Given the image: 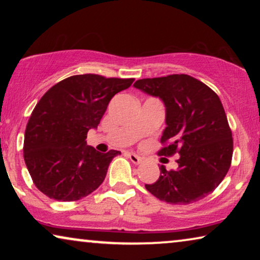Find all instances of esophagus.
Wrapping results in <instances>:
<instances>
[{
	"label": "esophagus",
	"mask_w": 260,
	"mask_h": 260,
	"mask_svg": "<svg viewBox=\"0 0 260 260\" xmlns=\"http://www.w3.org/2000/svg\"><path fill=\"white\" fill-rule=\"evenodd\" d=\"M129 158H130V161L133 162V163H135V165H140V163L142 162V158L140 157V156L138 155H136V154H134V152H129Z\"/></svg>",
	"instance_id": "esophagus-1"
}]
</instances>
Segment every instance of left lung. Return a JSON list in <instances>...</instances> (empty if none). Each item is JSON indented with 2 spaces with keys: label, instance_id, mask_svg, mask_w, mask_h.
<instances>
[{
  "label": "left lung",
  "instance_id": "1",
  "mask_svg": "<svg viewBox=\"0 0 260 260\" xmlns=\"http://www.w3.org/2000/svg\"><path fill=\"white\" fill-rule=\"evenodd\" d=\"M138 90L162 99L166 129L159 155L179 154V168L167 170L148 191L173 205H188L212 193L226 176L233 154L232 131L221 101L212 88L188 74L140 79Z\"/></svg>",
  "mask_w": 260,
  "mask_h": 260
}]
</instances>
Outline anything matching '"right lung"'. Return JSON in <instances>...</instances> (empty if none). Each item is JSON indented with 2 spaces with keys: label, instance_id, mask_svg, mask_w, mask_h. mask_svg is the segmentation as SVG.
I'll return each instance as SVG.
<instances>
[{
  "label": "right lung",
  "instance_id": "right-lung-1",
  "mask_svg": "<svg viewBox=\"0 0 260 260\" xmlns=\"http://www.w3.org/2000/svg\"><path fill=\"white\" fill-rule=\"evenodd\" d=\"M134 80L79 74L42 95L27 123L23 143L24 162L39 190L54 200L76 201L101 186L120 151L103 154L85 140L101 123L113 95Z\"/></svg>",
  "mask_w": 260,
  "mask_h": 260
}]
</instances>
